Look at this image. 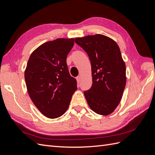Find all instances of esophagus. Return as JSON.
Returning a JSON list of instances; mask_svg holds the SVG:
<instances>
[{
  "instance_id": "obj_1",
  "label": "esophagus",
  "mask_w": 155,
  "mask_h": 155,
  "mask_svg": "<svg viewBox=\"0 0 155 155\" xmlns=\"http://www.w3.org/2000/svg\"><path fill=\"white\" fill-rule=\"evenodd\" d=\"M76 79H77V81L78 83H80V81H81V77L80 76H78L76 78Z\"/></svg>"
}]
</instances>
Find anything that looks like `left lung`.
Masks as SVG:
<instances>
[{"label": "left lung", "instance_id": "1", "mask_svg": "<svg viewBox=\"0 0 155 155\" xmlns=\"http://www.w3.org/2000/svg\"><path fill=\"white\" fill-rule=\"evenodd\" d=\"M75 43L86 51L91 61L92 85L84 91L91 109L109 115L120 104L126 84V67L116 42L101 34L78 37Z\"/></svg>", "mask_w": 155, "mask_h": 155}]
</instances>
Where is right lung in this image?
Listing matches in <instances>:
<instances>
[{"instance_id":"obj_1","label":"right lung","mask_w":155,"mask_h":155,"mask_svg":"<svg viewBox=\"0 0 155 155\" xmlns=\"http://www.w3.org/2000/svg\"><path fill=\"white\" fill-rule=\"evenodd\" d=\"M74 39L46 42L33 51L25 72L28 94L35 107L49 118H57L68 109L77 81L70 75L67 57Z\"/></svg>"}]
</instances>
